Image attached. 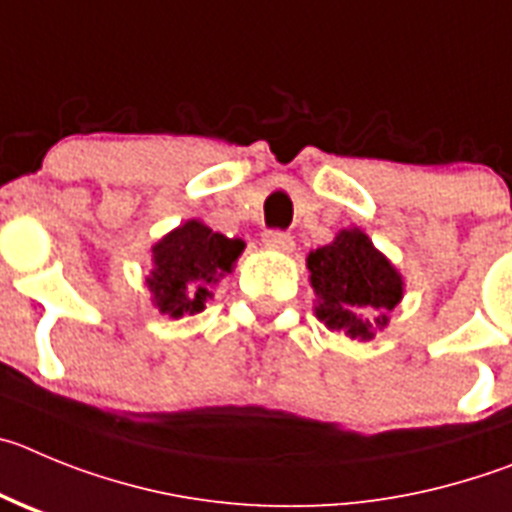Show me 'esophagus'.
I'll return each instance as SVG.
<instances>
[{
    "mask_svg": "<svg viewBox=\"0 0 512 512\" xmlns=\"http://www.w3.org/2000/svg\"><path fill=\"white\" fill-rule=\"evenodd\" d=\"M262 242H265L267 247H273V250H280V252L293 250V237H290L288 232H283V229H267V232L262 234Z\"/></svg>",
    "mask_w": 512,
    "mask_h": 512,
    "instance_id": "34e87169",
    "label": "esophagus"
}]
</instances>
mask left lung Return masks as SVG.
<instances>
[{
    "label": "left lung",
    "instance_id": "left-lung-1",
    "mask_svg": "<svg viewBox=\"0 0 512 512\" xmlns=\"http://www.w3.org/2000/svg\"><path fill=\"white\" fill-rule=\"evenodd\" d=\"M308 270L319 296L316 316L352 339H370L372 326L388 324V311L403 296L395 267L359 229H344L331 245L311 252Z\"/></svg>",
    "mask_w": 512,
    "mask_h": 512
}]
</instances>
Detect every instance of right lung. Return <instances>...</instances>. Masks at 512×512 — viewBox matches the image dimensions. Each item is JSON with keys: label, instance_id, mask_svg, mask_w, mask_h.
I'll return each instance as SVG.
<instances>
[{"label": "right lung", "instance_id": "add662e5", "mask_svg": "<svg viewBox=\"0 0 512 512\" xmlns=\"http://www.w3.org/2000/svg\"><path fill=\"white\" fill-rule=\"evenodd\" d=\"M242 250V239L211 232L196 219L170 232L153 247L155 270L147 278V288L153 293L155 306L173 319L201 311L211 296V283L232 270V262Z\"/></svg>", "mask_w": 512, "mask_h": 512}]
</instances>
